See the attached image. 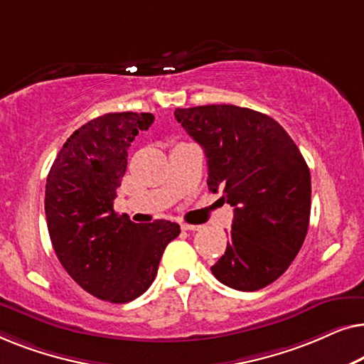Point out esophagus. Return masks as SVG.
I'll return each instance as SVG.
<instances>
[{
	"label": "esophagus",
	"mask_w": 364,
	"mask_h": 364,
	"mask_svg": "<svg viewBox=\"0 0 364 364\" xmlns=\"http://www.w3.org/2000/svg\"><path fill=\"white\" fill-rule=\"evenodd\" d=\"M182 230H191V232H196L200 228V225H191V223H182Z\"/></svg>",
	"instance_id": "esophagus-1"
}]
</instances>
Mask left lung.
<instances>
[{
  "instance_id": "obj_1",
  "label": "left lung",
  "mask_w": 364,
  "mask_h": 364,
  "mask_svg": "<svg viewBox=\"0 0 364 364\" xmlns=\"http://www.w3.org/2000/svg\"><path fill=\"white\" fill-rule=\"evenodd\" d=\"M173 114L205 152L208 188L233 207L213 277L240 291L270 285L298 255L310 223L311 178L301 152L275 119L252 109L212 104Z\"/></svg>"
}]
</instances>
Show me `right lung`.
Wrapping results in <instances>:
<instances>
[{"instance_id":"1","label":"right lung","mask_w":364,"mask_h":364,"mask_svg":"<svg viewBox=\"0 0 364 364\" xmlns=\"http://www.w3.org/2000/svg\"><path fill=\"white\" fill-rule=\"evenodd\" d=\"M151 112H111L64 142L46 178L44 210L53 248L69 277L99 300L127 303L152 285L176 222H131L114 210L127 151L152 126Z\"/></svg>"}]
</instances>
